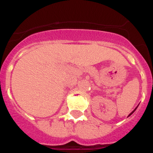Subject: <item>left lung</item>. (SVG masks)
<instances>
[{"label":"left lung","instance_id":"obj_1","mask_svg":"<svg viewBox=\"0 0 153 153\" xmlns=\"http://www.w3.org/2000/svg\"><path fill=\"white\" fill-rule=\"evenodd\" d=\"M136 108H137V107H136V108H135V109H136ZM135 110H134V111H132V112H131V113H130V114H129V115H128V116H130V115H132V113H133L134 111H135Z\"/></svg>","mask_w":153,"mask_h":153}]
</instances>
